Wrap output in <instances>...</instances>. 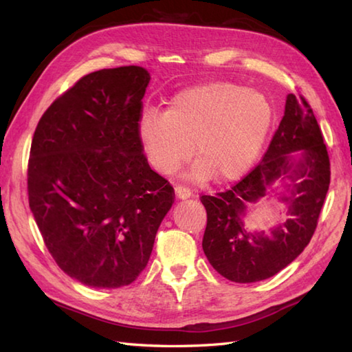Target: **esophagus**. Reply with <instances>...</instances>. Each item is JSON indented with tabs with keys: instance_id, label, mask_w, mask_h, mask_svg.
Segmentation results:
<instances>
[{
	"instance_id": "34e87169",
	"label": "esophagus",
	"mask_w": 352,
	"mask_h": 352,
	"mask_svg": "<svg viewBox=\"0 0 352 352\" xmlns=\"http://www.w3.org/2000/svg\"><path fill=\"white\" fill-rule=\"evenodd\" d=\"M190 195H192V192L188 188H184V186H177L175 188V197L178 199H188V198H190Z\"/></svg>"
}]
</instances>
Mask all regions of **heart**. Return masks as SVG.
I'll return each instance as SVG.
<instances>
[{
	"instance_id": "1",
	"label": "heart",
	"mask_w": 352,
	"mask_h": 352,
	"mask_svg": "<svg viewBox=\"0 0 352 352\" xmlns=\"http://www.w3.org/2000/svg\"><path fill=\"white\" fill-rule=\"evenodd\" d=\"M272 121V102L263 92L212 81L177 92L164 113L144 111L136 134L148 163L160 174H174L193 153L198 160L184 174L189 182L227 183L250 170Z\"/></svg>"
}]
</instances>
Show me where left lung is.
I'll list each match as a JSON object with an SVG mask.
<instances>
[{"label": "left lung", "mask_w": 352, "mask_h": 352, "mask_svg": "<svg viewBox=\"0 0 352 352\" xmlns=\"http://www.w3.org/2000/svg\"><path fill=\"white\" fill-rule=\"evenodd\" d=\"M328 186L330 159L316 118L307 101L289 94L261 162L230 190L201 197L207 212V260L230 281L271 278L309 245ZM265 196L283 202L289 219L270 228L269 234L246 230L248 206Z\"/></svg>", "instance_id": "1"}]
</instances>
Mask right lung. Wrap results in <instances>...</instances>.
Instances as JSON below:
<instances>
[{
	"instance_id": "1",
	"label": "right lung",
	"mask_w": 352,
	"mask_h": 352,
	"mask_svg": "<svg viewBox=\"0 0 352 352\" xmlns=\"http://www.w3.org/2000/svg\"><path fill=\"white\" fill-rule=\"evenodd\" d=\"M151 76L142 66L78 80L36 126L28 203L65 274L96 289L144 271L174 189L142 154L136 126Z\"/></svg>"
}]
</instances>
